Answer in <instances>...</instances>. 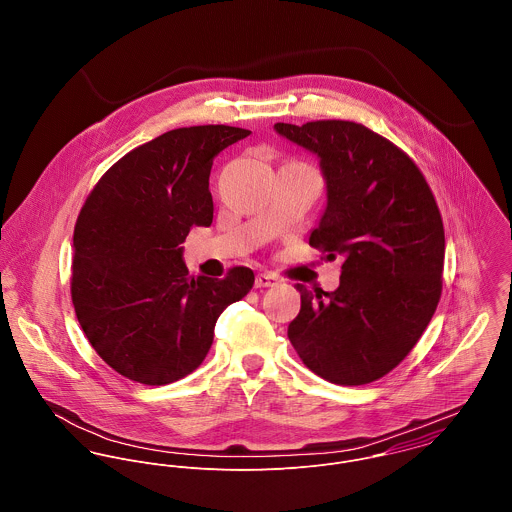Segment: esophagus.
I'll list each match as a JSON object with an SVG mask.
<instances>
[{"instance_id": "1", "label": "esophagus", "mask_w": 512, "mask_h": 512, "mask_svg": "<svg viewBox=\"0 0 512 512\" xmlns=\"http://www.w3.org/2000/svg\"><path fill=\"white\" fill-rule=\"evenodd\" d=\"M280 284V278L274 274H258L256 276V288H274Z\"/></svg>"}]
</instances>
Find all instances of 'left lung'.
<instances>
[{"mask_svg":"<svg viewBox=\"0 0 512 512\" xmlns=\"http://www.w3.org/2000/svg\"><path fill=\"white\" fill-rule=\"evenodd\" d=\"M274 128L321 159L327 209L309 246L343 258L335 292L297 284L301 309L288 337L317 376L374 382L408 357L436 313L445 256L436 197L414 159L363 124Z\"/></svg>","mask_w":512,"mask_h":512,"instance_id":"1","label":"left lung"}]
</instances>
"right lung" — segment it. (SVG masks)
<instances>
[{
  "mask_svg": "<svg viewBox=\"0 0 512 512\" xmlns=\"http://www.w3.org/2000/svg\"><path fill=\"white\" fill-rule=\"evenodd\" d=\"M246 136L222 124L165 132L118 159L78 213L74 313L98 357L134 382L163 386L191 374L220 313L254 286L244 266L222 280L189 276L179 246L193 226L213 222V159Z\"/></svg>",
  "mask_w": 512,
  "mask_h": 512,
  "instance_id": "obj_1",
  "label": "right lung"
}]
</instances>
